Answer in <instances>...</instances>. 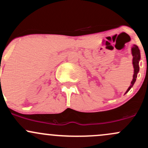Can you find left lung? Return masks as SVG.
Listing matches in <instances>:
<instances>
[{
	"mask_svg": "<svg viewBox=\"0 0 148 148\" xmlns=\"http://www.w3.org/2000/svg\"><path fill=\"white\" fill-rule=\"evenodd\" d=\"M131 53L132 56H133V68H134V73H133V80L131 81V83L130 87H128V90H126L125 94H126L131 90V88L133 87V85H134L135 82L136 80V77H137L138 73L139 72V61L140 60V52L139 49H138V46L133 45V47L131 48Z\"/></svg>",
	"mask_w": 148,
	"mask_h": 148,
	"instance_id": "1",
	"label": "left lung"
}]
</instances>
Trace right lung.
<instances>
[{"label":"right lung","instance_id":"1","mask_svg":"<svg viewBox=\"0 0 148 148\" xmlns=\"http://www.w3.org/2000/svg\"><path fill=\"white\" fill-rule=\"evenodd\" d=\"M1 92H2V90H1Z\"/></svg>","mask_w":148,"mask_h":148}]
</instances>
